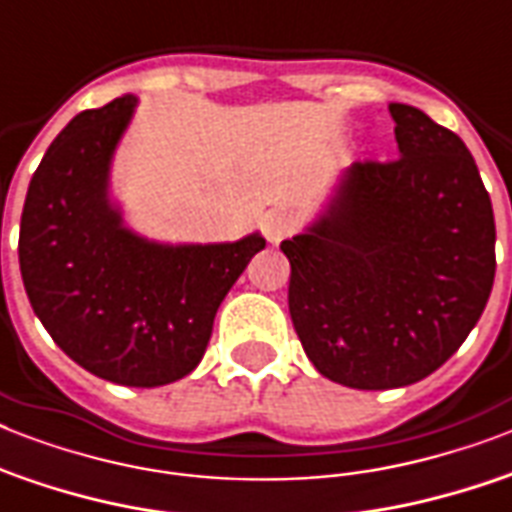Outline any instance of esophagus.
<instances>
[{
  "label": "esophagus",
  "mask_w": 512,
  "mask_h": 512,
  "mask_svg": "<svg viewBox=\"0 0 512 512\" xmlns=\"http://www.w3.org/2000/svg\"><path fill=\"white\" fill-rule=\"evenodd\" d=\"M260 228H263L265 239L271 241V244H279L284 236L289 233V228H292V215H287V212H265L263 220H260Z\"/></svg>",
  "instance_id": "34e87169"
}]
</instances>
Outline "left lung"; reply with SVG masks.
<instances>
[{"mask_svg":"<svg viewBox=\"0 0 512 512\" xmlns=\"http://www.w3.org/2000/svg\"><path fill=\"white\" fill-rule=\"evenodd\" d=\"M398 159L332 180L311 223L281 241L289 316L327 380L404 388L457 353L494 284V209L468 146L390 103Z\"/></svg>","mask_w":512,"mask_h":512,"instance_id":"obj_1","label":"left lung"}]
</instances>
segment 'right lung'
<instances>
[{"mask_svg":"<svg viewBox=\"0 0 512 512\" xmlns=\"http://www.w3.org/2000/svg\"><path fill=\"white\" fill-rule=\"evenodd\" d=\"M138 95L76 114L47 148L20 215L18 260L31 308L58 348L100 380L159 388L199 366L215 313L260 233L170 244L127 225L111 164Z\"/></svg>","mask_w":512,"mask_h":512,"instance_id":"right-lung-1","label":"right lung"}]
</instances>
